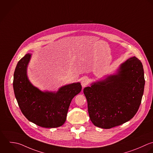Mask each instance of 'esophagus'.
Returning a JSON list of instances; mask_svg holds the SVG:
<instances>
[{
	"label": "esophagus",
	"instance_id": "esophagus-1",
	"mask_svg": "<svg viewBox=\"0 0 153 153\" xmlns=\"http://www.w3.org/2000/svg\"><path fill=\"white\" fill-rule=\"evenodd\" d=\"M88 84V79L87 77H83L81 81V85L83 88L86 86Z\"/></svg>",
	"mask_w": 153,
	"mask_h": 153
}]
</instances>
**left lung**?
I'll return each instance as SVG.
<instances>
[{"mask_svg":"<svg viewBox=\"0 0 153 153\" xmlns=\"http://www.w3.org/2000/svg\"><path fill=\"white\" fill-rule=\"evenodd\" d=\"M144 85L142 62L134 56L122 63L116 74L85 88L92 123L102 129H110L130 120L139 109Z\"/></svg>","mask_w":153,"mask_h":153,"instance_id":"left-lung-1","label":"left lung"}]
</instances>
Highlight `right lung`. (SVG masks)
I'll return each instance as SVG.
<instances>
[{"label":"right lung","instance_id":"1","mask_svg":"<svg viewBox=\"0 0 153 153\" xmlns=\"http://www.w3.org/2000/svg\"><path fill=\"white\" fill-rule=\"evenodd\" d=\"M27 53L18 62L13 74V88L15 98L24 116L40 127L61 126L65 122L72 99L82 90L79 82L59 89L56 92H42L34 86L27 75L31 58Z\"/></svg>","mask_w":153,"mask_h":153}]
</instances>
